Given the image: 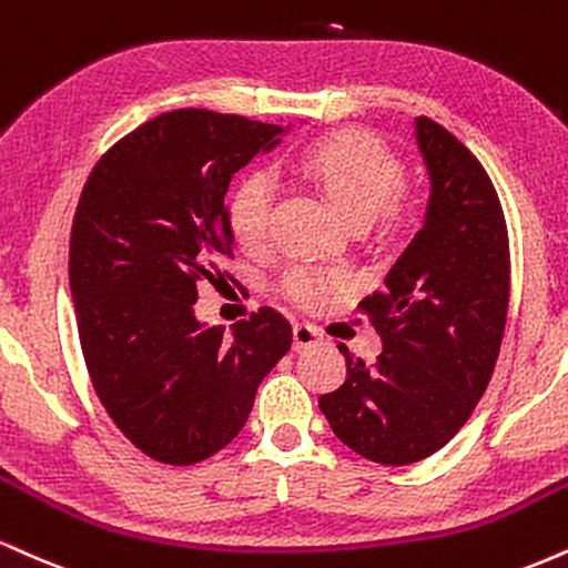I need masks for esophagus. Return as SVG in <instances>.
<instances>
[{
	"mask_svg": "<svg viewBox=\"0 0 568 568\" xmlns=\"http://www.w3.org/2000/svg\"><path fill=\"white\" fill-rule=\"evenodd\" d=\"M320 341H323V333H320L317 327H312L306 323L293 325V349L296 352H304V349H310V346H317Z\"/></svg>",
	"mask_w": 568,
	"mask_h": 568,
	"instance_id": "34e87169",
	"label": "esophagus"
}]
</instances>
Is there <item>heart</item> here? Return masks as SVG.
Masks as SVG:
<instances>
[{"instance_id":"b5f03b06","label":"heart","mask_w":568,"mask_h":568,"mask_svg":"<svg viewBox=\"0 0 568 568\" xmlns=\"http://www.w3.org/2000/svg\"><path fill=\"white\" fill-rule=\"evenodd\" d=\"M298 169L336 203L341 214L357 227H365L384 214L396 222L402 206L394 201L405 180L399 155L381 136L371 132H338L312 142L298 155ZM275 187L264 172H248L237 180L230 193L227 219L235 241L245 251H256L266 243L272 219ZM293 302L314 306L323 302L325 283L310 272H293L285 283Z\"/></svg>"}]
</instances>
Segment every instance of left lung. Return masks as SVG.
I'll return each mask as SVG.
<instances>
[{
	"label": "left lung",
	"mask_w": 568,
	"mask_h": 568,
	"mask_svg": "<svg viewBox=\"0 0 568 568\" xmlns=\"http://www.w3.org/2000/svg\"><path fill=\"white\" fill-rule=\"evenodd\" d=\"M428 174L423 227L359 306L375 317V365L338 344L346 381L320 409L346 447L409 466L466 426L500 354L510 293L508 230L476 155L436 121H413Z\"/></svg>",
	"instance_id": "8db88e82"
}]
</instances>
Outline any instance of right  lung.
Masks as SVG:
<instances>
[{
	"label": "right lung",
	"mask_w": 568,
	"mask_h": 568,
	"mask_svg": "<svg viewBox=\"0 0 568 568\" xmlns=\"http://www.w3.org/2000/svg\"><path fill=\"white\" fill-rule=\"evenodd\" d=\"M288 129L182 108L115 142L84 184L68 258L81 352L102 407L159 463L193 466L235 439L291 349L270 306L230 333L195 314L197 283L235 256L232 174Z\"/></svg>",
	"instance_id": "obj_1"
}]
</instances>
